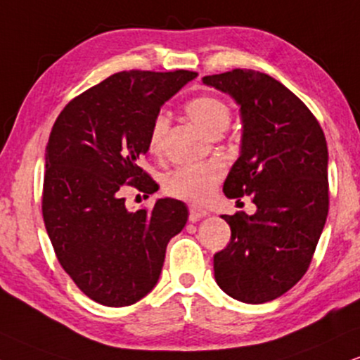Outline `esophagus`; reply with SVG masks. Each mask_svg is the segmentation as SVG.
<instances>
[{
    "instance_id": "obj_1",
    "label": "esophagus",
    "mask_w": 360,
    "mask_h": 360,
    "mask_svg": "<svg viewBox=\"0 0 360 360\" xmlns=\"http://www.w3.org/2000/svg\"><path fill=\"white\" fill-rule=\"evenodd\" d=\"M207 214H209V212H207L204 207L194 206V204H191V206H189V219L193 221V222L202 219V217H206Z\"/></svg>"
}]
</instances>
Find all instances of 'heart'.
<instances>
[{
    "label": "heart",
    "mask_w": 360,
    "mask_h": 360,
    "mask_svg": "<svg viewBox=\"0 0 360 360\" xmlns=\"http://www.w3.org/2000/svg\"><path fill=\"white\" fill-rule=\"evenodd\" d=\"M186 115L207 134L217 136L229 126L231 106L216 94H201L189 99L184 106ZM169 117L159 112L149 126L148 149L154 156H162L166 148ZM224 165L219 161H209L204 165H184L171 172L165 181V191L171 198L188 202L202 204L212 198L217 184L224 176Z\"/></svg>",
    "instance_id": "heart-1"
}]
</instances>
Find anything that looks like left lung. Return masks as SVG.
<instances>
[{
    "instance_id": "1",
    "label": "left lung",
    "mask_w": 360,
    "mask_h": 360,
    "mask_svg": "<svg viewBox=\"0 0 360 360\" xmlns=\"http://www.w3.org/2000/svg\"><path fill=\"white\" fill-rule=\"evenodd\" d=\"M202 83L231 94L243 115L240 156L224 194L252 195L257 206L252 216H222L231 240L214 254V277L240 302L274 301L306 274L324 229L329 211L324 131L311 109L266 72L233 70L204 76Z\"/></svg>"
}]
</instances>
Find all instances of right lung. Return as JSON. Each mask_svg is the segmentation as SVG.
<instances>
[{"mask_svg": "<svg viewBox=\"0 0 360 360\" xmlns=\"http://www.w3.org/2000/svg\"><path fill=\"white\" fill-rule=\"evenodd\" d=\"M198 72L121 71L72 98L49 134L43 219L54 254L75 284L103 306H131L151 290L166 245L183 231L188 207L159 199L129 211L126 186L158 191L139 166L165 101Z\"/></svg>", "mask_w": 360, "mask_h": 360, "instance_id": "1", "label": "right lung"}]
</instances>
